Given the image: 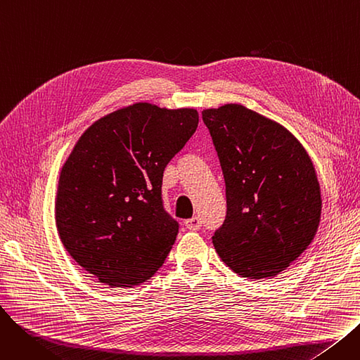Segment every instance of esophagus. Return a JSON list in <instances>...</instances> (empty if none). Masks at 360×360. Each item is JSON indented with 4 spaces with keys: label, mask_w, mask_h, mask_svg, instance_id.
I'll return each mask as SVG.
<instances>
[{
    "label": "esophagus",
    "mask_w": 360,
    "mask_h": 360,
    "mask_svg": "<svg viewBox=\"0 0 360 360\" xmlns=\"http://www.w3.org/2000/svg\"><path fill=\"white\" fill-rule=\"evenodd\" d=\"M185 226H186V229H190V231H198L201 228V219L194 216L193 219H188L185 221Z\"/></svg>",
    "instance_id": "obj_1"
}]
</instances>
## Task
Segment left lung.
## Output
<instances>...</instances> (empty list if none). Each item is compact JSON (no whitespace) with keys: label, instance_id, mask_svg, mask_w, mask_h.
I'll use <instances>...</instances> for the list:
<instances>
[{"label":"left lung","instance_id":"8db88e82","mask_svg":"<svg viewBox=\"0 0 360 360\" xmlns=\"http://www.w3.org/2000/svg\"><path fill=\"white\" fill-rule=\"evenodd\" d=\"M226 184L224 223L213 245L233 273L285 271L314 240L321 188L305 147L278 122L240 103L202 110Z\"/></svg>","mask_w":360,"mask_h":360}]
</instances>
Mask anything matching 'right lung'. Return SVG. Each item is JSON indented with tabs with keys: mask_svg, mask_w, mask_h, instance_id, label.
<instances>
[{
	"mask_svg": "<svg viewBox=\"0 0 360 360\" xmlns=\"http://www.w3.org/2000/svg\"><path fill=\"white\" fill-rule=\"evenodd\" d=\"M198 125L193 108L132 103L93 122L65 160L55 221L72 259L110 288L139 286L172 250L163 170Z\"/></svg>",
	"mask_w": 360,
	"mask_h": 360,
	"instance_id": "1",
	"label": "right lung"
}]
</instances>
